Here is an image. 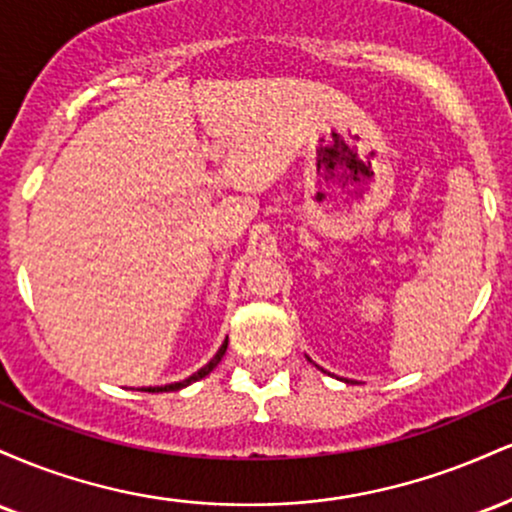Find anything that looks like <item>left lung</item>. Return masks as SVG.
I'll list each match as a JSON object with an SVG mask.
<instances>
[{
    "mask_svg": "<svg viewBox=\"0 0 512 512\" xmlns=\"http://www.w3.org/2000/svg\"><path fill=\"white\" fill-rule=\"evenodd\" d=\"M308 361H310V358H308Z\"/></svg>",
    "mask_w": 512,
    "mask_h": 512,
    "instance_id": "8db88e82",
    "label": "left lung"
}]
</instances>
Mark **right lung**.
<instances>
[{
  "label": "right lung",
  "mask_w": 512,
  "mask_h": 512,
  "mask_svg": "<svg viewBox=\"0 0 512 512\" xmlns=\"http://www.w3.org/2000/svg\"><path fill=\"white\" fill-rule=\"evenodd\" d=\"M226 349H228V339L226 342L221 344V349L216 351L214 354V358H211V361L207 363V366L204 368H199L197 373H192L190 378H185V380H180V383H170V385H161V387H142V392H175V390H182V387H187V385H192V383H197V380H202V378H207V375L211 373V370H214L216 366H219V361L223 358V354H226Z\"/></svg>",
  "instance_id": "obj_1"
}]
</instances>
